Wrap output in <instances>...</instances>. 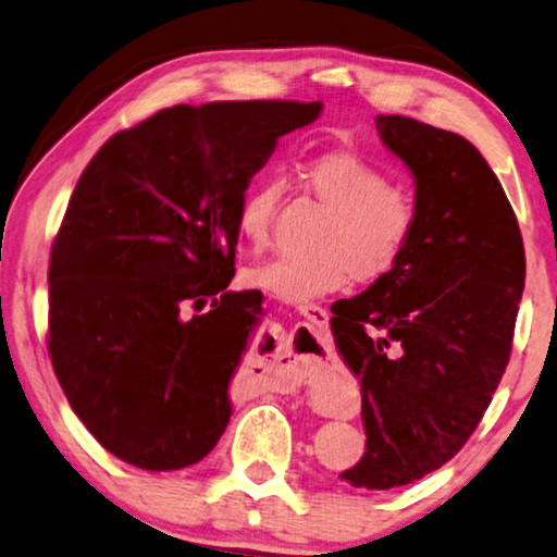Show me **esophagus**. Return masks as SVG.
I'll return each instance as SVG.
<instances>
[{"label":"esophagus","instance_id":"34e87169","mask_svg":"<svg viewBox=\"0 0 557 557\" xmlns=\"http://www.w3.org/2000/svg\"><path fill=\"white\" fill-rule=\"evenodd\" d=\"M298 313L304 315V318L308 320V323H310V325H315V327H325V323H327V310H325L323 306L306 304V306H300V308H298ZM313 359H315V362H320V357H315V355H313ZM315 367H318V364H310V367L306 369V372H313ZM296 382H298V379H284V382H278L276 386L281 388V392H288L290 386H296Z\"/></svg>","mask_w":557,"mask_h":557}]
</instances>
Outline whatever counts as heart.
I'll list each match as a JSON object with an SVG mask.
<instances>
[{
    "instance_id": "obj_1",
    "label": "heart",
    "mask_w": 557,
    "mask_h": 557,
    "mask_svg": "<svg viewBox=\"0 0 557 557\" xmlns=\"http://www.w3.org/2000/svg\"><path fill=\"white\" fill-rule=\"evenodd\" d=\"M304 181L330 210L318 234V251L286 253L253 267L247 273L251 286L306 306L352 278L382 281L401 263L418 224L416 195L406 185L388 183L382 165L347 149L310 156ZM278 200L276 178L253 181L239 195L237 232L253 251L269 247Z\"/></svg>"
}]
</instances>
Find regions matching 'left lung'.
Returning a JSON list of instances; mask_svg holds the SVG:
<instances>
[{"instance_id":"8db88e82","label":"left lung","mask_w":557,"mask_h":557,"mask_svg":"<svg viewBox=\"0 0 557 557\" xmlns=\"http://www.w3.org/2000/svg\"><path fill=\"white\" fill-rule=\"evenodd\" d=\"M416 178L418 224L398 267L337 300L333 335L362 384L367 453L339 476L394 490L462 450L511 357L525 253L490 163L460 134L379 114Z\"/></svg>"}]
</instances>
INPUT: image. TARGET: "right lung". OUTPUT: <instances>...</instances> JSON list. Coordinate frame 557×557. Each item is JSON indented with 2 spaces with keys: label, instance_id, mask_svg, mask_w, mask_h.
I'll return each mask as SVG.
<instances>
[{
  "label": "right lung",
  "instance_id": "1",
  "mask_svg": "<svg viewBox=\"0 0 557 557\" xmlns=\"http://www.w3.org/2000/svg\"><path fill=\"white\" fill-rule=\"evenodd\" d=\"M320 102L175 104L87 163L48 263V355L104 450L149 472L200 462L261 298L230 290L237 202Z\"/></svg>",
  "mask_w": 557,
  "mask_h": 557
}]
</instances>
